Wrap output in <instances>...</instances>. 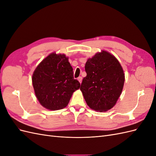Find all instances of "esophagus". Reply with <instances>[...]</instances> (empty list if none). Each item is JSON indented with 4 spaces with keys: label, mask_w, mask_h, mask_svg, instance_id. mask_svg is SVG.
Instances as JSON below:
<instances>
[{
    "label": "esophagus",
    "mask_w": 156,
    "mask_h": 156,
    "mask_svg": "<svg viewBox=\"0 0 156 156\" xmlns=\"http://www.w3.org/2000/svg\"><path fill=\"white\" fill-rule=\"evenodd\" d=\"M77 80H78L79 82L80 83H82V80H83V77H79L77 78Z\"/></svg>",
    "instance_id": "esophagus-1"
}]
</instances>
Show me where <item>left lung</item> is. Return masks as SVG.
<instances>
[{
  "label": "left lung",
  "mask_w": 156,
  "mask_h": 156,
  "mask_svg": "<svg viewBox=\"0 0 156 156\" xmlns=\"http://www.w3.org/2000/svg\"><path fill=\"white\" fill-rule=\"evenodd\" d=\"M87 76L81 90L92 109L105 112L116 104L122 93L125 75L120 62L107 51L97 53L85 64Z\"/></svg>",
  "instance_id": "1"
}]
</instances>
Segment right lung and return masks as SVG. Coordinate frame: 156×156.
I'll return each instance as SVG.
<instances>
[{
	"label": "right lung",
	"mask_w": 156,
	"mask_h": 156,
	"mask_svg": "<svg viewBox=\"0 0 156 156\" xmlns=\"http://www.w3.org/2000/svg\"><path fill=\"white\" fill-rule=\"evenodd\" d=\"M32 81L37 100L51 111L66 107L73 93L80 88L64 54L53 53L47 56L35 69Z\"/></svg>",
	"instance_id": "right-lung-1"
}]
</instances>
